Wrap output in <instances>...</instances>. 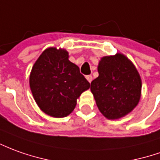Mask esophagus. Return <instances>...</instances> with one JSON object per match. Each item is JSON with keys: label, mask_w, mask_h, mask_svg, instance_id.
<instances>
[{"label": "esophagus", "mask_w": 160, "mask_h": 160, "mask_svg": "<svg viewBox=\"0 0 160 160\" xmlns=\"http://www.w3.org/2000/svg\"><path fill=\"white\" fill-rule=\"evenodd\" d=\"M86 78H87V80H88V82H89V83H91V81L92 80V75H87Z\"/></svg>", "instance_id": "obj_1"}]
</instances>
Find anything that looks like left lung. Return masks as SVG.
<instances>
[{"label":"left lung","instance_id":"obj_1","mask_svg":"<svg viewBox=\"0 0 160 160\" xmlns=\"http://www.w3.org/2000/svg\"><path fill=\"white\" fill-rule=\"evenodd\" d=\"M99 76L91 82V92L100 112L108 119L122 118L138 105L141 79L132 61L122 53L101 58Z\"/></svg>","mask_w":160,"mask_h":160}]
</instances>
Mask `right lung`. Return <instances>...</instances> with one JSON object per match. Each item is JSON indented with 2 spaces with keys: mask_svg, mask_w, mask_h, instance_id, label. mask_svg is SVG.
<instances>
[{
  "mask_svg": "<svg viewBox=\"0 0 160 160\" xmlns=\"http://www.w3.org/2000/svg\"><path fill=\"white\" fill-rule=\"evenodd\" d=\"M29 85L33 99L46 114L63 118L74 109L77 99L90 88L79 67L65 49L49 48L33 66Z\"/></svg>",
  "mask_w": 160,
  "mask_h": 160,
  "instance_id": "obj_1",
  "label": "right lung"
}]
</instances>
